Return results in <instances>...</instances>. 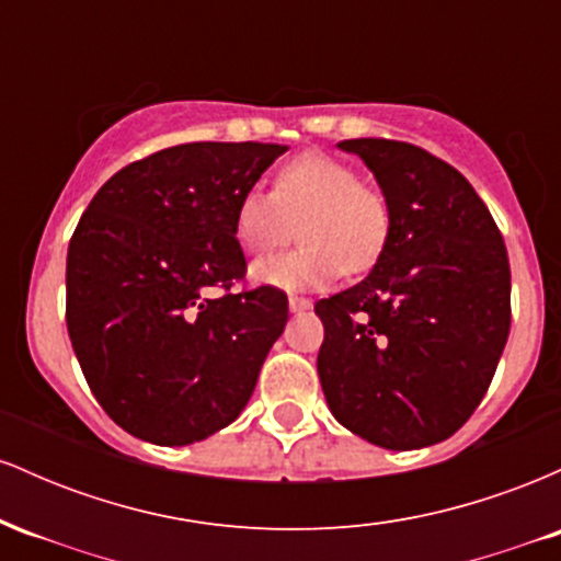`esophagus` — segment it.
I'll use <instances>...</instances> for the list:
<instances>
[{
	"mask_svg": "<svg viewBox=\"0 0 561 561\" xmlns=\"http://www.w3.org/2000/svg\"><path fill=\"white\" fill-rule=\"evenodd\" d=\"M308 308H311V300L308 298H298V295H293V298H289V311L293 313L308 311Z\"/></svg>",
	"mask_w": 561,
	"mask_h": 561,
	"instance_id": "esophagus-1",
	"label": "esophagus"
}]
</instances>
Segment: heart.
<instances>
[{"instance_id":"1","label":"heart","mask_w":561,"mask_h":561,"mask_svg":"<svg viewBox=\"0 0 561 561\" xmlns=\"http://www.w3.org/2000/svg\"><path fill=\"white\" fill-rule=\"evenodd\" d=\"M295 227L300 248L253 263V282L279 289H321L340 272H369L388 244L390 208L382 192L362 182L345 160L302 152L279 165L272 192H242L234 210L237 242L253 255L287 244Z\"/></svg>"}]
</instances>
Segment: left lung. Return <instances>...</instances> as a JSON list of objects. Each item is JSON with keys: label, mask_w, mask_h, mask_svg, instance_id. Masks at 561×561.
Returning a JSON list of instances; mask_svg holds the SVG:
<instances>
[{"label": "left lung", "mask_w": 561, "mask_h": 561, "mask_svg": "<svg viewBox=\"0 0 561 561\" xmlns=\"http://www.w3.org/2000/svg\"><path fill=\"white\" fill-rule=\"evenodd\" d=\"M375 173L390 237L369 276L319 300L317 369L343 427L390 450L446 440L478 409L512 324L506 244L472 184L392 139H345Z\"/></svg>", "instance_id": "8db88e82"}]
</instances>
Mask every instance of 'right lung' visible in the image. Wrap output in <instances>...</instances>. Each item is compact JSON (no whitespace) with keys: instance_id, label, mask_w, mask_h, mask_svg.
I'll return each mask as SVG.
<instances>
[{"instance_id":"right-lung-1","label":"right lung","mask_w":561,"mask_h":561,"mask_svg":"<svg viewBox=\"0 0 561 561\" xmlns=\"http://www.w3.org/2000/svg\"><path fill=\"white\" fill-rule=\"evenodd\" d=\"M285 150L169 147L121 169L83 210L68 244V334L94 398L126 433L190 446L253 396L285 332L287 295L231 293L248 268L234 210Z\"/></svg>"}]
</instances>
